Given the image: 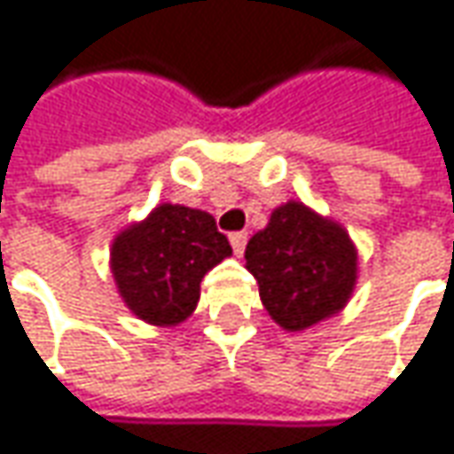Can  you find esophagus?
Returning a JSON list of instances; mask_svg holds the SVG:
<instances>
[{
	"label": "esophagus",
	"instance_id": "esophagus-1",
	"mask_svg": "<svg viewBox=\"0 0 454 454\" xmlns=\"http://www.w3.org/2000/svg\"><path fill=\"white\" fill-rule=\"evenodd\" d=\"M228 241H231V247H233V254H236V256H241L244 249H247V233H244V231L231 233V236H228Z\"/></svg>",
	"mask_w": 454,
	"mask_h": 454
}]
</instances>
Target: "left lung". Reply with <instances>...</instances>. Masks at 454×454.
Listing matches in <instances>:
<instances>
[{
	"label": "left lung",
	"instance_id": "1",
	"mask_svg": "<svg viewBox=\"0 0 454 454\" xmlns=\"http://www.w3.org/2000/svg\"><path fill=\"white\" fill-rule=\"evenodd\" d=\"M244 256L267 313L287 332L341 310L357 280V252L347 231L303 202L278 207Z\"/></svg>",
	"mask_w": 454,
	"mask_h": 454
}]
</instances>
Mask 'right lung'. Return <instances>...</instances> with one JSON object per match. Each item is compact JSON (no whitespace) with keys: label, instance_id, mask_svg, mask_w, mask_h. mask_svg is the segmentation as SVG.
I'll use <instances>...</instances> for the list:
<instances>
[{"label":"right lung","instance_id":"obj_1","mask_svg":"<svg viewBox=\"0 0 454 454\" xmlns=\"http://www.w3.org/2000/svg\"><path fill=\"white\" fill-rule=\"evenodd\" d=\"M231 254L228 239L205 210L159 205L113 244V275L125 306L156 326L184 321L200 301L207 270Z\"/></svg>","mask_w":454,"mask_h":454}]
</instances>
